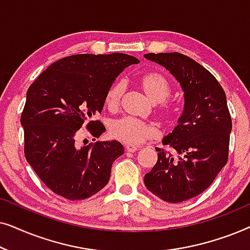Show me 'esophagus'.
Masks as SVG:
<instances>
[{
  "label": "esophagus",
  "mask_w": 250,
  "mask_h": 250,
  "mask_svg": "<svg viewBox=\"0 0 250 250\" xmlns=\"http://www.w3.org/2000/svg\"><path fill=\"white\" fill-rule=\"evenodd\" d=\"M125 149H126V151H128V152H135L136 150L139 149V146H133V145H125Z\"/></svg>",
  "instance_id": "34e87169"
}]
</instances>
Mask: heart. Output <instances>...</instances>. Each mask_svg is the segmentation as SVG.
<instances>
[{
    "mask_svg": "<svg viewBox=\"0 0 250 250\" xmlns=\"http://www.w3.org/2000/svg\"><path fill=\"white\" fill-rule=\"evenodd\" d=\"M143 93L152 104H162L166 101L170 95V84L165 76L158 73H149L140 80ZM125 82L117 81L110 85L105 93V105L110 110L118 108L125 92ZM170 108L168 105H162L158 109L160 118L167 121L170 117ZM109 134L112 138L127 145H140L149 140H153L158 136V132L151 124L141 122L134 118H121L112 122L109 126Z\"/></svg>",
    "mask_w": 250,
    "mask_h": 250,
    "instance_id": "obj_1",
    "label": "heart"
}]
</instances>
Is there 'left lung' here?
<instances>
[{
  "instance_id": "1",
  "label": "left lung",
  "mask_w": 250,
  "mask_h": 250,
  "mask_svg": "<svg viewBox=\"0 0 250 250\" xmlns=\"http://www.w3.org/2000/svg\"><path fill=\"white\" fill-rule=\"evenodd\" d=\"M145 58L165 67L184 92L182 115L163 139L176 156L156 148L158 160L145 175V186L159 199L182 203L204 192L228 162L232 121L227 97L206 68L182 53Z\"/></svg>"
}]
</instances>
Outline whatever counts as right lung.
<instances>
[{
    "label": "right lung",
    "mask_w": 250,
    "mask_h": 250,
    "mask_svg": "<svg viewBox=\"0 0 250 250\" xmlns=\"http://www.w3.org/2000/svg\"><path fill=\"white\" fill-rule=\"evenodd\" d=\"M139 62L125 53L76 54L50 64L29 86L21 114L25 157L54 193L83 200L107 186L112 163L124 153L122 143L114 140L80 146L75 141L85 123L94 138L105 131L92 118L104 109L116 77Z\"/></svg>",
    "instance_id": "obj_1"
}]
</instances>
